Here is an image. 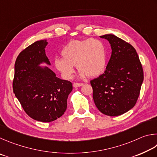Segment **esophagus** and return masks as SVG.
<instances>
[{"instance_id":"1","label":"esophagus","mask_w":157,"mask_h":157,"mask_svg":"<svg viewBox=\"0 0 157 157\" xmlns=\"http://www.w3.org/2000/svg\"><path fill=\"white\" fill-rule=\"evenodd\" d=\"M83 85V83H74L73 84V86L74 87H81Z\"/></svg>"}]
</instances>
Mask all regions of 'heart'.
<instances>
[{
  "label": "heart",
  "mask_w": 157,
  "mask_h": 157,
  "mask_svg": "<svg viewBox=\"0 0 157 157\" xmlns=\"http://www.w3.org/2000/svg\"><path fill=\"white\" fill-rule=\"evenodd\" d=\"M63 58L54 60V65L65 79H71L76 65L79 77L99 76L105 70L107 50L102 41L94 38L73 40L61 51Z\"/></svg>",
  "instance_id": "1"
}]
</instances>
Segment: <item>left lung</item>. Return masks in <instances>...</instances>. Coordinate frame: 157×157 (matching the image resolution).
<instances>
[{"label": "left lung", "instance_id": "left-lung-1", "mask_svg": "<svg viewBox=\"0 0 157 157\" xmlns=\"http://www.w3.org/2000/svg\"><path fill=\"white\" fill-rule=\"evenodd\" d=\"M109 41L112 55L104 74L90 81L98 110L119 116L135 105L144 81V71L136 49L114 34L101 36Z\"/></svg>", "mask_w": 157, "mask_h": 157}]
</instances>
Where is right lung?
<instances>
[{
  "instance_id": "add662e5",
  "label": "right lung",
  "mask_w": 157,
  "mask_h": 157,
  "mask_svg": "<svg viewBox=\"0 0 157 157\" xmlns=\"http://www.w3.org/2000/svg\"><path fill=\"white\" fill-rule=\"evenodd\" d=\"M47 40L36 41L22 51L14 65L13 90L25 112L33 119L51 122L67 109V100L72 90L70 81L58 78L48 66Z\"/></svg>"
}]
</instances>
